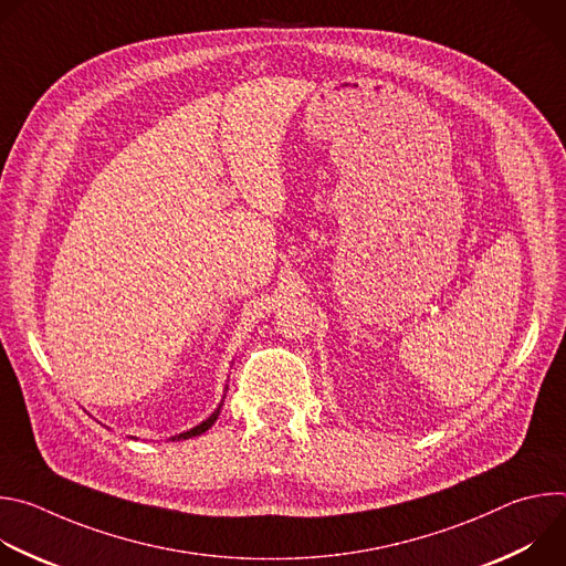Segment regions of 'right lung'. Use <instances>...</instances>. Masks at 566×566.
<instances>
[{
	"mask_svg": "<svg viewBox=\"0 0 566 566\" xmlns=\"http://www.w3.org/2000/svg\"><path fill=\"white\" fill-rule=\"evenodd\" d=\"M228 389V387H226ZM221 406H223V398H221V402H219V408L206 419V421H201L199 426H195L192 430H188V432H181V434H177V437H172V441H181V439H192V437H199V434H203L206 430H210L212 426H214V421H217V417H219V410H221Z\"/></svg>",
	"mask_w": 566,
	"mask_h": 566,
	"instance_id": "1",
	"label": "right lung"
}]
</instances>
